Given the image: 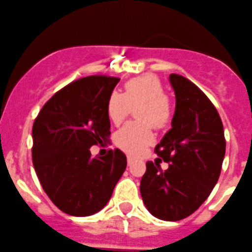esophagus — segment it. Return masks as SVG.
Returning <instances> with one entry per match:
<instances>
[{"label": "esophagus", "mask_w": 252, "mask_h": 252, "mask_svg": "<svg viewBox=\"0 0 252 252\" xmlns=\"http://www.w3.org/2000/svg\"><path fill=\"white\" fill-rule=\"evenodd\" d=\"M133 160H135V158L131 157V156H127V164H128V166H131V164L133 163Z\"/></svg>", "instance_id": "34e87169"}]
</instances>
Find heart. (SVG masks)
I'll return each mask as SVG.
<instances>
[{"mask_svg": "<svg viewBox=\"0 0 252 252\" xmlns=\"http://www.w3.org/2000/svg\"><path fill=\"white\" fill-rule=\"evenodd\" d=\"M137 106L136 116L141 121L125 125L114 136L117 147L130 155L142 152L152 143V125L156 128L166 127L174 114L173 102L164 94L159 79L152 74L128 80L124 86V94L111 93L106 104L107 116L112 124L120 125Z\"/></svg>", "mask_w": 252, "mask_h": 252, "instance_id": "heart-1", "label": "heart"}]
</instances>
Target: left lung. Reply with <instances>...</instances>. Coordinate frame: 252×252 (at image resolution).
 I'll return each mask as SVG.
<instances>
[{"label": "left lung", "mask_w": 252, "mask_h": 252, "mask_svg": "<svg viewBox=\"0 0 252 252\" xmlns=\"http://www.w3.org/2000/svg\"><path fill=\"white\" fill-rule=\"evenodd\" d=\"M169 81L176 94L172 128L156 146L158 157L148 160L140 191L153 217L178 221L205 202L219 179L225 156L222 122L213 102L195 84L178 74ZM163 159L169 168L162 171Z\"/></svg>", "instance_id": "8db88e82"}]
</instances>
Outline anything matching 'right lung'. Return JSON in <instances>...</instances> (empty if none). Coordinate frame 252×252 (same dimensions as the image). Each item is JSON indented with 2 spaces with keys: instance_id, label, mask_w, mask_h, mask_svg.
<instances>
[{
  "instance_id": "add662e5",
  "label": "right lung",
  "mask_w": 252,
  "mask_h": 252,
  "mask_svg": "<svg viewBox=\"0 0 252 252\" xmlns=\"http://www.w3.org/2000/svg\"><path fill=\"white\" fill-rule=\"evenodd\" d=\"M119 78L92 75L68 84L53 95L35 117L32 159L53 204L73 217L101 210L126 169L116 148L93 157L90 147L107 140L106 104Z\"/></svg>"
}]
</instances>
